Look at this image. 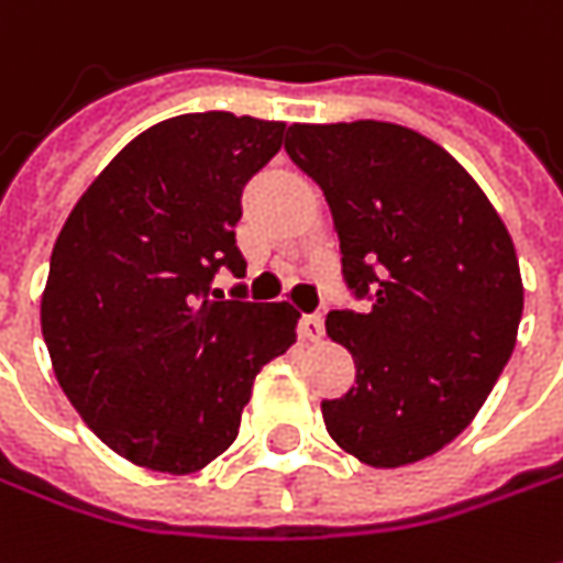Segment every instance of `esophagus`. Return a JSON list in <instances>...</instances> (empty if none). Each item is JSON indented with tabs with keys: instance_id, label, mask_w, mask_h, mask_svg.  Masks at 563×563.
<instances>
[{
	"instance_id": "1",
	"label": "esophagus",
	"mask_w": 563,
	"mask_h": 563,
	"mask_svg": "<svg viewBox=\"0 0 563 563\" xmlns=\"http://www.w3.org/2000/svg\"><path fill=\"white\" fill-rule=\"evenodd\" d=\"M299 336L305 342H318L323 336V318L320 314H301Z\"/></svg>"
}]
</instances>
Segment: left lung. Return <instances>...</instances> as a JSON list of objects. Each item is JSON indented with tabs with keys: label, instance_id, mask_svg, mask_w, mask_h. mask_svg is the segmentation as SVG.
<instances>
[{
	"label": "left lung",
	"instance_id": "8db88e82",
	"mask_svg": "<svg viewBox=\"0 0 563 563\" xmlns=\"http://www.w3.org/2000/svg\"><path fill=\"white\" fill-rule=\"evenodd\" d=\"M286 152L323 189L342 274L367 311H330L355 383L320 401L342 452L371 467L437 455L508 364L523 314L511 233L433 140L386 121L292 124Z\"/></svg>",
	"mask_w": 563,
	"mask_h": 563
}]
</instances>
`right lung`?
I'll return each mask as SVG.
<instances>
[{
  "instance_id": "1",
  "label": "right lung",
  "mask_w": 563,
  "mask_h": 563,
  "mask_svg": "<svg viewBox=\"0 0 563 563\" xmlns=\"http://www.w3.org/2000/svg\"><path fill=\"white\" fill-rule=\"evenodd\" d=\"M283 133L230 111L167 118L108 162L55 240L40 305L52 371L136 467L184 476L223 455L258 371L296 342L289 301L208 299L218 267H245L240 196Z\"/></svg>"
}]
</instances>
